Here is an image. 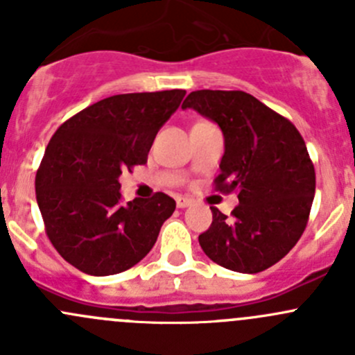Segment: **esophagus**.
<instances>
[{
    "label": "esophagus",
    "instance_id": "obj_1",
    "mask_svg": "<svg viewBox=\"0 0 355 355\" xmlns=\"http://www.w3.org/2000/svg\"><path fill=\"white\" fill-rule=\"evenodd\" d=\"M191 204H192V199H189V198H177V206L180 207V209H184V207L191 206Z\"/></svg>",
    "mask_w": 355,
    "mask_h": 355
}]
</instances>
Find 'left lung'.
<instances>
[{
    "mask_svg": "<svg viewBox=\"0 0 355 355\" xmlns=\"http://www.w3.org/2000/svg\"><path fill=\"white\" fill-rule=\"evenodd\" d=\"M192 108L221 128L225 155L214 189L237 192L232 216L211 207L199 235L204 254L239 273H259L290 252L306 230L316 191L314 164L293 123L244 91H194Z\"/></svg>",
    "mask_w": 355,
    "mask_h": 355,
    "instance_id": "8db88e82",
    "label": "left lung"
}]
</instances>
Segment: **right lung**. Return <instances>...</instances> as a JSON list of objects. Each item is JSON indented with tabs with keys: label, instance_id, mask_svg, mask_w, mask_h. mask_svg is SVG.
I'll return each mask as SVG.
<instances>
[{
	"label": "right lung",
	"instance_id": "add662e5",
	"mask_svg": "<svg viewBox=\"0 0 355 355\" xmlns=\"http://www.w3.org/2000/svg\"><path fill=\"white\" fill-rule=\"evenodd\" d=\"M185 91L116 94L68 118L35 175L46 234L82 273L108 277L148 256L175 200L163 192L121 202V171L148 161L155 137Z\"/></svg>",
	"mask_w": 355,
	"mask_h": 355
}]
</instances>
